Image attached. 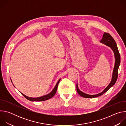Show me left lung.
Masks as SVG:
<instances>
[{
    "mask_svg": "<svg viewBox=\"0 0 126 126\" xmlns=\"http://www.w3.org/2000/svg\"><path fill=\"white\" fill-rule=\"evenodd\" d=\"M101 43H103L105 44L106 45L110 47L112 50L113 51L115 55V66L114 68L113 72V75L112 78L111 82L108 85L104 90L103 92L101 93L96 94V95H88L87 94H85L82 91H81L78 88V84H77L76 85V88L77 91L78 93L81 96L84 98H95L97 97H99L101 95H102L103 94H104L105 92H106L108 90L112 87L116 83L117 78H118V69L119 67L120 64V61H121V58H120V55L119 52V50L117 47V44L114 39V38L112 37V36L108 33L104 32L103 38L102 40H101Z\"/></svg>",
    "mask_w": 126,
    "mask_h": 126,
    "instance_id": "obj_1",
    "label": "left lung"
}]
</instances>
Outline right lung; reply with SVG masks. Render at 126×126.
<instances>
[{
    "label": "right lung",
    "instance_id": "1",
    "mask_svg": "<svg viewBox=\"0 0 126 126\" xmlns=\"http://www.w3.org/2000/svg\"><path fill=\"white\" fill-rule=\"evenodd\" d=\"M61 79H59L58 80V81L57 82L55 87H54V88L53 89V90L50 93H49L47 95H44V96H43L42 97H37V98H31V97H27L26 96H25V95H24L23 93H21V94L26 98L27 99V100L30 101H45V100H47L48 99H50V98H51L52 97H53L55 95V94H56V92L57 91V87H58V84L60 82Z\"/></svg>",
    "mask_w": 126,
    "mask_h": 126
}]
</instances>
